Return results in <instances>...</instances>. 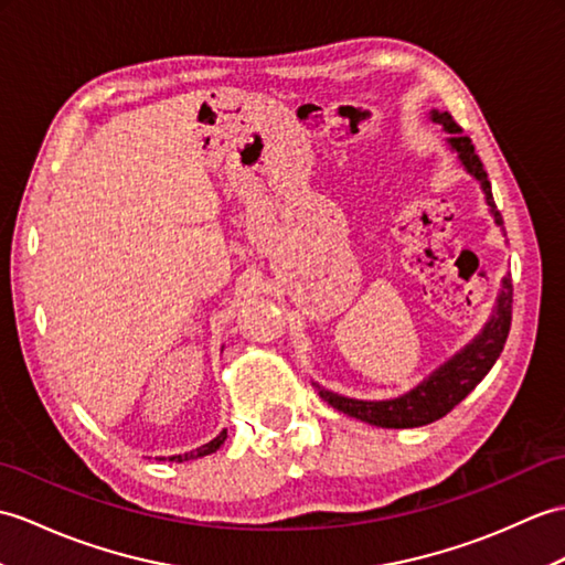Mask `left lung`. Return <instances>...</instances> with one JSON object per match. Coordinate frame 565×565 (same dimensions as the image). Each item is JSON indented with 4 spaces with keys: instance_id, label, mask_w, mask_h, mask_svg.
Returning a JSON list of instances; mask_svg holds the SVG:
<instances>
[{
    "instance_id": "obj_1",
    "label": "left lung",
    "mask_w": 565,
    "mask_h": 565,
    "mask_svg": "<svg viewBox=\"0 0 565 565\" xmlns=\"http://www.w3.org/2000/svg\"><path fill=\"white\" fill-rule=\"evenodd\" d=\"M428 117L430 122L443 125L445 135H448L445 137V143H448V149L457 156V161H460L467 173L479 182L495 226H503V218L498 214L493 202L487 170H483L479 156L475 153V143L462 135V129L455 125L450 113H440L433 108ZM510 318H513V284H510V277H503L501 291L495 296L493 312L487 324L481 327V332L460 351L452 353L448 361L440 363L436 371L428 373L422 383L406 390L404 395L390 399H356L320 387L318 383L312 385L318 390V395L327 404L334 406L337 412L359 418L363 424H371L377 428H416L433 424L448 412H452L493 369V363L501 356V351L505 347Z\"/></svg>"
}]
</instances>
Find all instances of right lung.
<instances>
[{
  "label": "right lung",
  "instance_id": "obj_1",
  "mask_svg": "<svg viewBox=\"0 0 565 565\" xmlns=\"http://www.w3.org/2000/svg\"><path fill=\"white\" fill-rule=\"evenodd\" d=\"M226 428H223L218 436L214 438V440H209V443H204V445H200V448L196 450H188V452H180V455H168V457H156V460H163V462H190V460H200V457H204V455H212V452H216L221 445H223V440H226Z\"/></svg>",
  "mask_w": 565,
  "mask_h": 565
}]
</instances>
